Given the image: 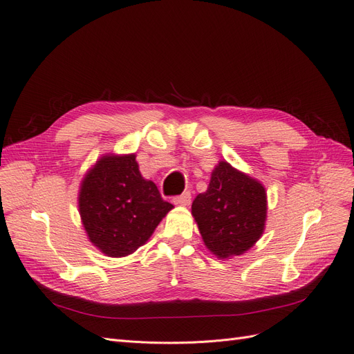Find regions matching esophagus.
<instances>
[{
    "label": "esophagus",
    "mask_w": 354,
    "mask_h": 354,
    "mask_svg": "<svg viewBox=\"0 0 354 354\" xmlns=\"http://www.w3.org/2000/svg\"><path fill=\"white\" fill-rule=\"evenodd\" d=\"M190 202H192V193L190 192H185V193H181V194L173 197V203L178 205V206H187V205H190Z\"/></svg>",
    "instance_id": "esophagus-1"
}]
</instances>
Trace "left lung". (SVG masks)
<instances>
[{"mask_svg":"<svg viewBox=\"0 0 354 354\" xmlns=\"http://www.w3.org/2000/svg\"><path fill=\"white\" fill-rule=\"evenodd\" d=\"M266 190L228 162L221 161L212 173L209 187L192 205L205 245L226 259L251 248L264 231Z\"/></svg>","mask_w":354,"mask_h":354,"instance_id":"1","label":"left lung"}]
</instances>
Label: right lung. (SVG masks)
I'll list each match as a JSON object with an SVG mask.
<instances>
[{
  "instance_id": "add662e5",
  "label": "right lung",
  "mask_w": 354,
  "mask_h": 354,
  "mask_svg": "<svg viewBox=\"0 0 354 354\" xmlns=\"http://www.w3.org/2000/svg\"><path fill=\"white\" fill-rule=\"evenodd\" d=\"M78 201L90 241L109 257L136 251L173 209L140 176L133 153L97 161L82 180Z\"/></svg>"
}]
</instances>
